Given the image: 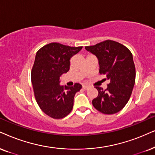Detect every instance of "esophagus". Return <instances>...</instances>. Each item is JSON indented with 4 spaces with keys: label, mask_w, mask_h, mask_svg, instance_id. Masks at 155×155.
Here are the masks:
<instances>
[{
    "label": "esophagus",
    "mask_w": 155,
    "mask_h": 155,
    "mask_svg": "<svg viewBox=\"0 0 155 155\" xmlns=\"http://www.w3.org/2000/svg\"><path fill=\"white\" fill-rule=\"evenodd\" d=\"M89 88V86H87V85H84L83 86V89H85V90H87V89H88Z\"/></svg>",
    "instance_id": "obj_1"
}]
</instances>
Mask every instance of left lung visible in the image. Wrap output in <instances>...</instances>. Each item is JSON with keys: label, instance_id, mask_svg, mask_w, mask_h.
I'll return each instance as SVG.
<instances>
[{"label": "left lung", "instance_id": "1", "mask_svg": "<svg viewBox=\"0 0 155 155\" xmlns=\"http://www.w3.org/2000/svg\"><path fill=\"white\" fill-rule=\"evenodd\" d=\"M85 48L96 55L99 60V74L110 81L105 90L95 87L99 94L92 100V104L105 114L119 112L128 102L135 83L136 71L132 54L123 44L111 40Z\"/></svg>", "mask_w": 155, "mask_h": 155}]
</instances>
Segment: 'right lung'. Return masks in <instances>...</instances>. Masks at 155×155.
<instances>
[{"label": "right lung", "mask_w": 155, "mask_h": 155, "mask_svg": "<svg viewBox=\"0 0 155 155\" xmlns=\"http://www.w3.org/2000/svg\"><path fill=\"white\" fill-rule=\"evenodd\" d=\"M82 46L71 47L58 43L45 45L36 53L31 70L34 96L40 109L53 119H62L73 109L74 98L82 88L60 86V76L69 70L70 58Z\"/></svg>", "instance_id": "1"}]
</instances>
